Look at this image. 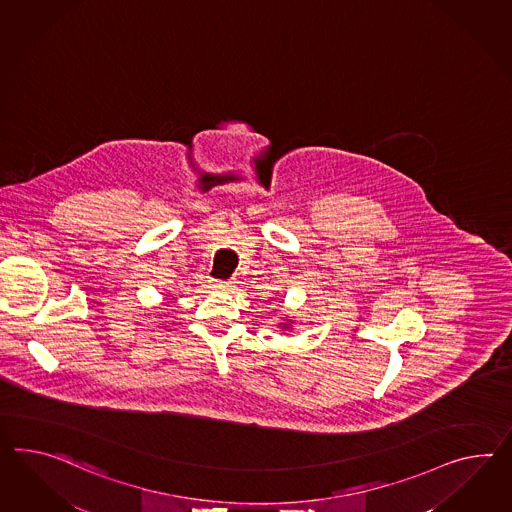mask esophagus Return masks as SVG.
Here are the masks:
<instances>
[{"label":"esophagus","instance_id":"1","mask_svg":"<svg viewBox=\"0 0 512 512\" xmlns=\"http://www.w3.org/2000/svg\"><path fill=\"white\" fill-rule=\"evenodd\" d=\"M215 288L230 291V289L236 288V280H234V278H230V280H226V282H217V284H215Z\"/></svg>","mask_w":512,"mask_h":512}]
</instances>
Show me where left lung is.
<instances>
[{
    "label": "left lung",
    "instance_id": "left-lung-1",
    "mask_svg": "<svg viewBox=\"0 0 512 512\" xmlns=\"http://www.w3.org/2000/svg\"><path fill=\"white\" fill-rule=\"evenodd\" d=\"M282 330H291V325H293V319H284L282 323H278Z\"/></svg>",
    "mask_w": 512,
    "mask_h": 512
}]
</instances>
